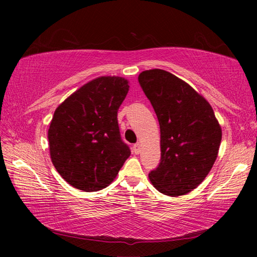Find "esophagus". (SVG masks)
<instances>
[{
    "label": "esophagus",
    "mask_w": 257,
    "mask_h": 257,
    "mask_svg": "<svg viewBox=\"0 0 257 257\" xmlns=\"http://www.w3.org/2000/svg\"><path fill=\"white\" fill-rule=\"evenodd\" d=\"M141 144H138V143H137V144H135L134 145V147H133V151H134V153L135 154H139V153H141Z\"/></svg>",
    "instance_id": "1"
}]
</instances>
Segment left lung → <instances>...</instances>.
Instances as JSON below:
<instances>
[{
  "label": "left lung",
  "mask_w": 257,
  "mask_h": 257,
  "mask_svg": "<svg viewBox=\"0 0 257 257\" xmlns=\"http://www.w3.org/2000/svg\"><path fill=\"white\" fill-rule=\"evenodd\" d=\"M138 81L161 132V161L150 180L164 195H185L211 171L222 138L220 124L206 99L171 72L152 69Z\"/></svg>",
  "instance_id": "obj_1"
}]
</instances>
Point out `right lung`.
I'll use <instances>...</instances> for the list:
<instances>
[{
    "mask_svg": "<svg viewBox=\"0 0 257 257\" xmlns=\"http://www.w3.org/2000/svg\"><path fill=\"white\" fill-rule=\"evenodd\" d=\"M128 90L122 77H99L55 110L49 129L52 163L75 188H105L129 158L116 118Z\"/></svg>",
    "mask_w": 257,
    "mask_h": 257,
    "instance_id": "right-lung-1",
    "label": "right lung"
}]
</instances>
